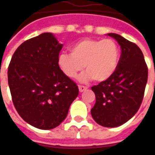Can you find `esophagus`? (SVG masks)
<instances>
[{
  "mask_svg": "<svg viewBox=\"0 0 155 155\" xmlns=\"http://www.w3.org/2000/svg\"><path fill=\"white\" fill-rule=\"evenodd\" d=\"M87 90V87L86 86H84V85H79V91L80 92H83V91H86Z\"/></svg>",
  "mask_w": 155,
  "mask_h": 155,
  "instance_id": "34e87169",
  "label": "esophagus"
}]
</instances>
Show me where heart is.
<instances>
[{"mask_svg":"<svg viewBox=\"0 0 155 155\" xmlns=\"http://www.w3.org/2000/svg\"><path fill=\"white\" fill-rule=\"evenodd\" d=\"M70 51L71 54H59L58 66L70 79L76 77L84 66L86 71L79 78L82 82L92 79L101 82L110 79L120 61V49L112 39H83L71 45Z\"/></svg>","mask_w":155,"mask_h":155,"instance_id":"1","label":"heart"}]
</instances>
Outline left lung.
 <instances>
[{
	"label": "left lung",
	"instance_id": "left-lung-1",
	"mask_svg": "<svg viewBox=\"0 0 155 155\" xmlns=\"http://www.w3.org/2000/svg\"><path fill=\"white\" fill-rule=\"evenodd\" d=\"M121 48L119 64L110 79L91 87L96 98L91 115L104 127H118L136 114L148 80V67L140 47L123 36L109 33Z\"/></svg>",
	"mask_w": 155,
	"mask_h": 155
}]
</instances>
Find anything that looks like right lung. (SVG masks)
I'll list each match as a JSON object with an SVG mask.
<instances>
[{
    "label": "right lung",
    "instance_id": "obj_1",
    "mask_svg": "<svg viewBox=\"0 0 155 155\" xmlns=\"http://www.w3.org/2000/svg\"><path fill=\"white\" fill-rule=\"evenodd\" d=\"M62 47L52 33H42L23 42L9 64L8 84L15 110L26 123L41 130L60 125L79 94L76 84L58 66Z\"/></svg>",
    "mask_w": 155,
    "mask_h": 155
}]
</instances>
